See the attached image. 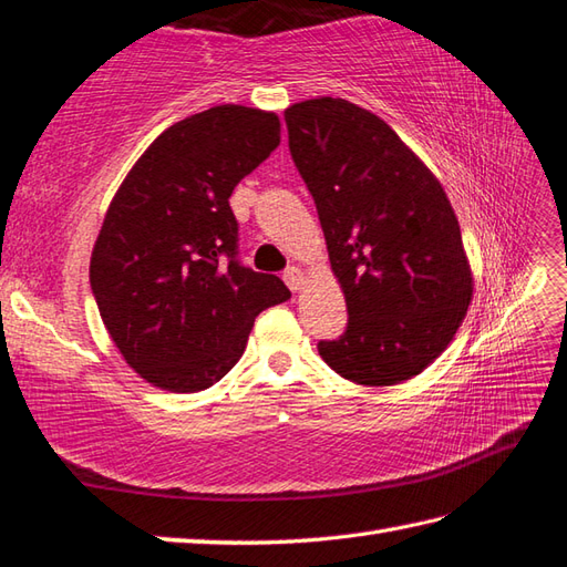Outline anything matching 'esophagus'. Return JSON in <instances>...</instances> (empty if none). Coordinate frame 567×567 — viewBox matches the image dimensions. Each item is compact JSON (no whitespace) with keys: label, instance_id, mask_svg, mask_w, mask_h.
Segmentation results:
<instances>
[{"label":"esophagus","instance_id":"1","mask_svg":"<svg viewBox=\"0 0 567 567\" xmlns=\"http://www.w3.org/2000/svg\"><path fill=\"white\" fill-rule=\"evenodd\" d=\"M284 281L288 288H291V291H300V286H303V271H300L298 267H288L284 271Z\"/></svg>","mask_w":567,"mask_h":567}]
</instances>
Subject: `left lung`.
I'll return each mask as SVG.
<instances>
[{
	"label": "left lung",
	"instance_id": "8db88e82",
	"mask_svg": "<svg viewBox=\"0 0 567 567\" xmlns=\"http://www.w3.org/2000/svg\"><path fill=\"white\" fill-rule=\"evenodd\" d=\"M284 118L349 312L344 334L318 344L320 357L361 385L408 381L449 347L471 306L456 213L375 113L320 96Z\"/></svg>",
	"mask_w": 567,
	"mask_h": 567
}]
</instances>
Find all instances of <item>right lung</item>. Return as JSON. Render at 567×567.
<instances>
[{
  "label": "right lung",
  "mask_w": 567,
  "mask_h": 567,
  "mask_svg": "<svg viewBox=\"0 0 567 567\" xmlns=\"http://www.w3.org/2000/svg\"><path fill=\"white\" fill-rule=\"evenodd\" d=\"M281 143L276 113L223 104L169 125L113 196L90 264L123 359L172 393H198L240 361L255 318L291 298L237 259L233 188Z\"/></svg>",
  "instance_id": "1"
}]
</instances>
